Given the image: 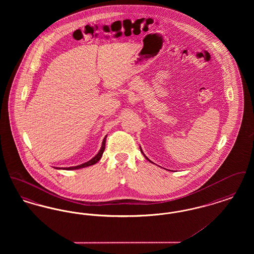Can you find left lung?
Instances as JSON below:
<instances>
[{
  "mask_svg": "<svg viewBox=\"0 0 254 254\" xmlns=\"http://www.w3.org/2000/svg\"><path fill=\"white\" fill-rule=\"evenodd\" d=\"M140 150H141V152H142V153H143V155H144V156H145V159H146V160H147V161H149V162H150V163H152V162H151V161H150V160H149V159H148V158L146 157V156H145V154H144V152H143V150H142V148H141V146H140Z\"/></svg>",
  "mask_w": 254,
  "mask_h": 254,
  "instance_id": "8db88e82",
  "label": "left lung"
}]
</instances>
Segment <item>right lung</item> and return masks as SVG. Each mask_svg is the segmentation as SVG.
<instances>
[{"instance_id":"obj_1","label":"right lung","mask_w":254,"mask_h":254,"mask_svg":"<svg viewBox=\"0 0 254 254\" xmlns=\"http://www.w3.org/2000/svg\"><path fill=\"white\" fill-rule=\"evenodd\" d=\"M106 140H107V136L104 138V140H103V143H102V146H101V148H100V150H99V152L97 153L96 155L94 156V157L92 158V159H90L89 161H87L86 163H84V164H82V165H79V166H75V167H69V168H64V169H62V168H56L57 169H65V170H74V169H83V168H86V167H89V166H92V165H94V164H96L97 162L101 159L102 157V155H103V153H104V150H105V147H106Z\"/></svg>"}]
</instances>
